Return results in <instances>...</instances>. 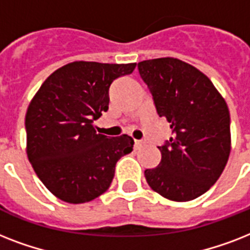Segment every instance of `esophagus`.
Instances as JSON below:
<instances>
[{
  "instance_id": "obj_1",
  "label": "esophagus",
  "mask_w": 250,
  "mask_h": 250,
  "mask_svg": "<svg viewBox=\"0 0 250 250\" xmlns=\"http://www.w3.org/2000/svg\"><path fill=\"white\" fill-rule=\"evenodd\" d=\"M143 145H144V143H143V141H140V140H135V144H133V148L136 149H141L143 148Z\"/></svg>"
}]
</instances>
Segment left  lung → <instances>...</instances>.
Segmentation results:
<instances>
[{"label":"left lung","instance_id":"obj_1","mask_svg":"<svg viewBox=\"0 0 250 250\" xmlns=\"http://www.w3.org/2000/svg\"><path fill=\"white\" fill-rule=\"evenodd\" d=\"M153 96L157 113L166 118L172 136L158 146L162 158L145 179L171 201L204 194L225 170L231 152L229 111L225 98L205 74L178 58L137 64Z\"/></svg>","mask_w":250,"mask_h":250}]
</instances>
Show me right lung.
Returning a JSON list of instances; mask_svg holds the SVG:
<instances>
[{"label":"right lung","mask_w":250,"mask_h":250,"mask_svg":"<svg viewBox=\"0 0 250 250\" xmlns=\"http://www.w3.org/2000/svg\"><path fill=\"white\" fill-rule=\"evenodd\" d=\"M135 67L76 61L53 72L29 104L27 156L42 184L62 201L84 204L101 196L118 160L132 152V137L97 133L93 122L109 109L111 83Z\"/></svg>","instance_id":"obj_1"}]
</instances>
